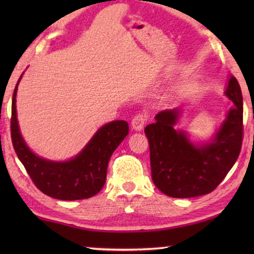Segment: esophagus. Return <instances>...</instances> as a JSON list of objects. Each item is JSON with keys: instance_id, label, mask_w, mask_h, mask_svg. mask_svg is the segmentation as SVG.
Listing matches in <instances>:
<instances>
[{"instance_id": "34e87169", "label": "esophagus", "mask_w": 254, "mask_h": 254, "mask_svg": "<svg viewBox=\"0 0 254 254\" xmlns=\"http://www.w3.org/2000/svg\"><path fill=\"white\" fill-rule=\"evenodd\" d=\"M147 116L144 113H137L133 119H131V127L135 130H142L143 129L145 123H147Z\"/></svg>"}]
</instances>
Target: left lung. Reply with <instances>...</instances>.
Instances as JSON below:
<instances>
[{
	"mask_svg": "<svg viewBox=\"0 0 254 254\" xmlns=\"http://www.w3.org/2000/svg\"><path fill=\"white\" fill-rule=\"evenodd\" d=\"M234 107L211 143L196 148L184 131L173 126L178 110H165L155 117L144 133L150 150L151 178L162 193L172 197H194L208 194L220 185L237 161L243 143V96L236 77L227 91Z\"/></svg>",
	"mask_w": 254,
	"mask_h": 254,
	"instance_id": "8db88e82",
	"label": "left lung"
}]
</instances>
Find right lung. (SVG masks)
<instances>
[{
    "label": "right lung",
    "instance_id": "right-lung-1",
    "mask_svg": "<svg viewBox=\"0 0 254 254\" xmlns=\"http://www.w3.org/2000/svg\"><path fill=\"white\" fill-rule=\"evenodd\" d=\"M17 85L11 104V141L19 161L37 189L59 200H82L96 195L106 182L107 164L111 156L128 135V123L118 120L103 126L81 154L71 161L62 163L46 161L37 157L26 147L19 133L16 117Z\"/></svg>",
    "mask_w": 254,
    "mask_h": 254
}]
</instances>
